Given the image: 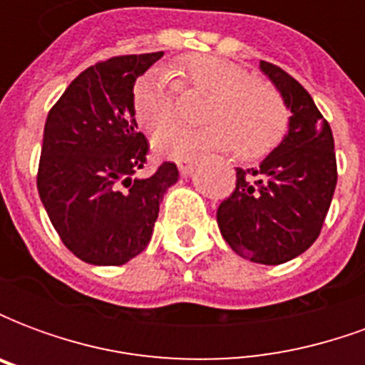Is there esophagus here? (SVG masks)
<instances>
[{
    "label": "esophagus",
    "mask_w": 365,
    "mask_h": 365,
    "mask_svg": "<svg viewBox=\"0 0 365 365\" xmlns=\"http://www.w3.org/2000/svg\"><path fill=\"white\" fill-rule=\"evenodd\" d=\"M178 170L182 175H190L193 172V162L191 160H180L178 162Z\"/></svg>",
    "instance_id": "1"
}]
</instances>
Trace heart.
<instances>
[{
    "label": "heart",
    "mask_w": 365,
    "mask_h": 365,
    "mask_svg": "<svg viewBox=\"0 0 365 365\" xmlns=\"http://www.w3.org/2000/svg\"><path fill=\"white\" fill-rule=\"evenodd\" d=\"M175 78V84L171 82ZM175 86L205 93L199 109L203 127H172L154 136V150L166 158H190L205 148L232 146L242 158H258L282 140L289 113L282 96L269 83L237 62L193 54L166 72L152 70L135 83L133 111L148 130L168 127L175 117Z\"/></svg>",
    "instance_id": "1"
}]
</instances>
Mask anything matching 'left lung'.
<instances>
[{"label":"left lung","instance_id":"left-lung-1","mask_svg":"<svg viewBox=\"0 0 365 365\" xmlns=\"http://www.w3.org/2000/svg\"><path fill=\"white\" fill-rule=\"evenodd\" d=\"M289 109L282 143L258 168H237V190L217 209L227 245L246 260L277 266L297 258L321 235L336 187L330 125L309 91L282 68L260 62Z\"/></svg>","mask_w":365,"mask_h":365}]
</instances>
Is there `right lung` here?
Returning <instances> with one entry per match:
<instances>
[{"mask_svg": "<svg viewBox=\"0 0 365 365\" xmlns=\"http://www.w3.org/2000/svg\"><path fill=\"white\" fill-rule=\"evenodd\" d=\"M164 52L130 54L83 70L52 107L36 187L70 252L93 266H120L148 246L160 203L180 172L164 162L138 178L148 140L138 133L133 90Z\"/></svg>", "mask_w": 365, "mask_h": 365, "instance_id": "right-lung-1", "label": "right lung"}]
</instances>
